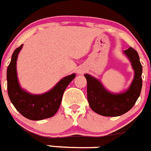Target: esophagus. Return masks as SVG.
I'll return each mask as SVG.
<instances>
[{"mask_svg":"<svg viewBox=\"0 0 151 151\" xmlns=\"http://www.w3.org/2000/svg\"><path fill=\"white\" fill-rule=\"evenodd\" d=\"M83 72H84V70H83V69H79V70H77V73H78V74H83Z\"/></svg>","mask_w":151,"mask_h":151,"instance_id":"1","label":"esophagus"}]
</instances>
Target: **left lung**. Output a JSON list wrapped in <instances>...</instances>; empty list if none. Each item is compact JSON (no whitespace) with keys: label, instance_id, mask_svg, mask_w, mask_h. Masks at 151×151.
Segmentation results:
<instances>
[{"label":"left lung","instance_id":"obj_1","mask_svg":"<svg viewBox=\"0 0 151 151\" xmlns=\"http://www.w3.org/2000/svg\"><path fill=\"white\" fill-rule=\"evenodd\" d=\"M124 54L132 64L135 76L129 88L120 93H111L98 79L84 74L87 81V99L91 109L105 116H117L128 112L136 102L142 87V66L136 50L132 47Z\"/></svg>","mask_w":151,"mask_h":151}]
</instances>
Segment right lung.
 Wrapping results in <instances>:
<instances>
[{
	"mask_svg": "<svg viewBox=\"0 0 151 151\" xmlns=\"http://www.w3.org/2000/svg\"><path fill=\"white\" fill-rule=\"evenodd\" d=\"M22 46L15 50L6 70L8 96L16 109L27 119L41 120L50 118L58 111L64 92L76 74L62 78L52 89L43 94L33 95L26 92L20 86L16 72L17 57Z\"/></svg>",
	"mask_w": 151,
	"mask_h": 151,
	"instance_id": "1",
	"label": "right lung"
}]
</instances>
